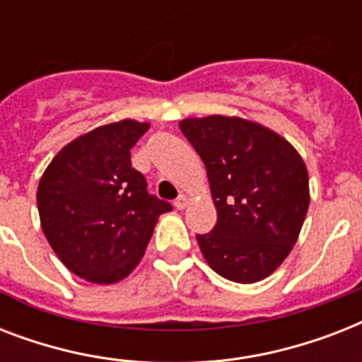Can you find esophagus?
Wrapping results in <instances>:
<instances>
[{
  "instance_id": "1",
  "label": "esophagus",
  "mask_w": 362,
  "mask_h": 362,
  "mask_svg": "<svg viewBox=\"0 0 362 362\" xmlns=\"http://www.w3.org/2000/svg\"><path fill=\"white\" fill-rule=\"evenodd\" d=\"M187 204H189V199H187L186 195H180V197H178V199H176V201H175V206H176V209H178V210H184V209H186V206H187Z\"/></svg>"
}]
</instances>
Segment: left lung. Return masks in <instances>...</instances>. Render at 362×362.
<instances>
[{
	"label": "left lung",
	"instance_id": "1",
	"mask_svg": "<svg viewBox=\"0 0 362 362\" xmlns=\"http://www.w3.org/2000/svg\"><path fill=\"white\" fill-rule=\"evenodd\" d=\"M201 156L218 210L214 229L197 235L206 263L238 284L270 276L289 255L310 204L303 158L269 127L237 116L180 122Z\"/></svg>",
	"mask_w": 362,
	"mask_h": 362
}]
</instances>
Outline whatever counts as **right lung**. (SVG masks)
<instances>
[{
  "mask_svg": "<svg viewBox=\"0 0 362 362\" xmlns=\"http://www.w3.org/2000/svg\"><path fill=\"white\" fill-rule=\"evenodd\" d=\"M150 124L122 120L81 135L56 153L37 187L48 244L84 280H124L144 255L158 218L173 210L146 192L131 148Z\"/></svg>",
  "mask_w": 362,
  "mask_h": 362,
  "instance_id": "obj_1",
  "label": "right lung"
}]
</instances>
